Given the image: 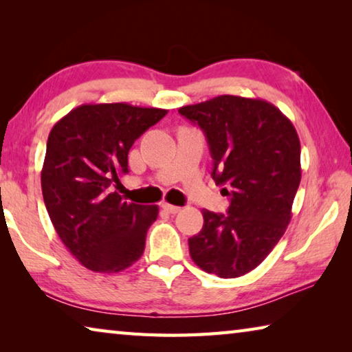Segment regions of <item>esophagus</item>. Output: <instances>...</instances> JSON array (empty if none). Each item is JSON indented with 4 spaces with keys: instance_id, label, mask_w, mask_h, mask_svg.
<instances>
[{
    "instance_id": "esophagus-1",
    "label": "esophagus",
    "mask_w": 352,
    "mask_h": 352,
    "mask_svg": "<svg viewBox=\"0 0 352 352\" xmlns=\"http://www.w3.org/2000/svg\"><path fill=\"white\" fill-rule=\"evenodd\" d=\"M162 208H163V210H164L166 212H169V214H177V212H180V210H182L180 206L169 205V204H163V205H162Z\"/></svg>"
}]
</instances>
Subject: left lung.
Returning a JSON list of instances; mask_svg holds the SVG:
<instances>
[{
    "label": "left lung",
    "mask_w": 352,
    "mask_h": 352,
    "mask_svg": "<svg viewBox=\"0 0 352 352\" xmlns=\"http://www.w3.org/2000/svg\"><path fill=\"white\" fill-rule=\"evenodd\" d=\"M206 136L212 180L230 197L226 214L201 210L204 228L189 237L201 270L237 278L256 269L281 239L301 182L300 138L275 105L217 96L178 110Z\"/></svg>",
    "instance_id": "left-lung-1"
}]
</instances>
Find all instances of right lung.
Returning <instances> with one entry per match:
<instances>
[{
    "label": "right lung",
    "mask_w": 352,
    "mask_h": 352,
    "mask_svg": "<svg viewBox=\"0 0 352 352\" xmlns=\"http://www.w3.org/2000/svg\"><path fill=\"white\" fill-rule=\"evenodd\" d=\"M166 113L124 102L85 104L47 136L41 169L46 210L65 247L87 269L116 273L144 253L158 206L129 204L115 188L129 172L130 147Z\"/></svg>",
    "instance_id": "obj_1"
}]
</instances>
